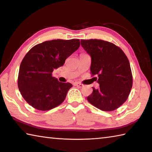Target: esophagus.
Wrapping results in <instances>:
<instances>
[{"instance_id":"34e87169","label":"esophagus","mask_w":152,"mask_h":152,"mask_svg":"<svg viewBox=\"0 0 152 152\" xmlns=\"http://www.w3.org/2000/svg\"><path fill=\"white\" fill-rule=\"evenodd\" d=\"M74 85L75 86L78 87V88H82V87H83L84 85L81 83H79V82H74Z\"/></svg>"}]
</instances>
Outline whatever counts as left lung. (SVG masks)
<instances>
[{
	"label": "left lung",
	"instance_id": "obj_1",
	"mask_svg": "<svg viewBox=\"0 0 152 152\" xmlns=\"http://www.w3.org/2000/svg\"><path fill=\"white\" fill-rule=\"evenodd\" d=\"M81 45L91 57V71L99 88H92L87 100L104 111L117 109L127 99L133 76L127 56L120 48L101 39H82Z\"/></svg>",
	"mask_w": 152,
	"mask_h": 152
}]
</instances>
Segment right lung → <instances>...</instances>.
Here are the masks:
<instances>
[{"instance_id":"obj_1","label":"right lung","mask_w":152,"mask_h":152,"mask_svg":"<svg viewBox=\"0 0 152 152\" xmlns=\"http://www.w3.org/2000/svg\"><path fill=\"white\" fill-rule=\"evenodd\" d=\"M79 39H53L35 45L20 63L18 88L28 104L39 110H48L62 103L72 84L52 76L67 58L80 47Z\"/></svg>"}]
</instances>
